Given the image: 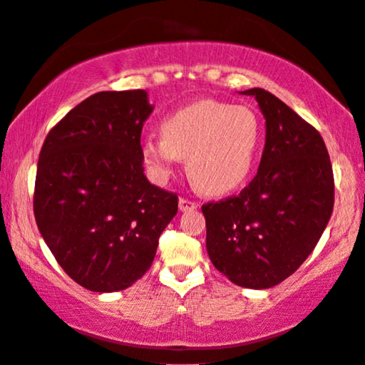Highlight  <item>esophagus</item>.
<instances>
[{
    "mask_svg": "<svg viewBox=\"0 0 365 365\" xmlns=\"http://www.w3.org/2000/svg\"><path fill=\"white\" fill-rule=\"evenodd\" d=\"M178 208H180V212H190V210H195V208H198V203L188 200V198H180Z\"/></svg>",
    "mask_w": 365,
    "mask_h": 365,
    "instance_id": "obj_1",
    "label": "esophagus"
}]
</instances>
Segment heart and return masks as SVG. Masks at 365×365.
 <instances>
[{
    "label": "heart",
    "instance_id": "obj_1",
    "mask_svg": "<svg viewBox=\"0 0 365 365\" xmlns=\"http://www.w3.org/2000/svg\"><path fill=\"white\" fill-rule=\"evenodd\" d=\"M162 137H147L140 152L155 182L165 183L180 158L207 195H227L254 172L262 145V123L249 106L202 100L183 106L160 123Z\"/></svg>",
    "mask_w": 365,
    "mask_h": 365
}]
</instances>
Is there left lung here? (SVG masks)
I'll return each instance as SVG.
<instances>
[{
	"label": "left lung",
	"mask_w": 365,
	"mask_h": 365,
	"mask_svg": "<svg viewBox=\"0 0 365 365\" xmlns=\"http://www.w3.org/2000/svg\"><path fill=\"white\" fill-rule=\"evenodd\" d=\"M254 96L265 118V148L239 197L202 207L207 252L228 280L270 289L312 254L334 208L332 165L322 137L264 88Z\"/></svg>",
	"instance_id": "8db88e82"
}]
</instances>
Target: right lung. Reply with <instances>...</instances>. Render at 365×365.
Returning <instances> with one entry per match:
<instances>
[{"label":"right lung","instance_id":"obj_1","mask_svg":"<svg viewBox=\"0 0 365 365\" xmlns=\"http://www.w3.org/2000/svg\"><path fill=\"white\" fill-rule=\"evenodd\" d=\"M145 90L100 91L48 133L33 210L61 269L91 292L128 289L150 269L178 198L143 173Z\"/></svg>","mask_w":365,"mask_h":365}]
</instances>
